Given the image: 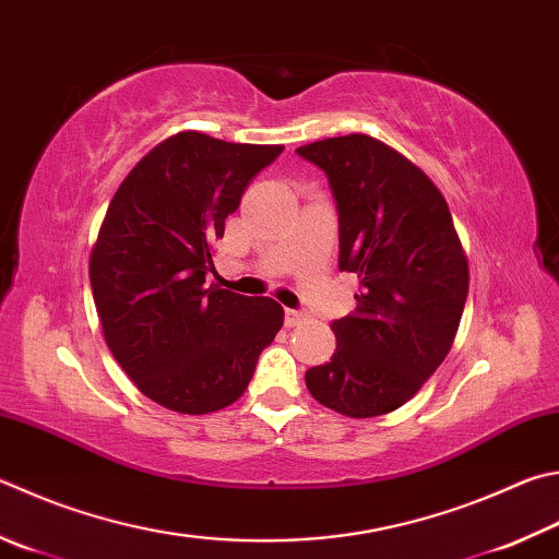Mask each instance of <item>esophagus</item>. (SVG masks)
Wrapping results in <instances>:
<instances>
[{"label":"esophagus","mask_w":559,"mask_h":559,"mask_svg":"<svg viewBox=\"0 0 559 559\" xmlns=\"http://www.w3.org/2000/svg\"><path fill=\"white\" fill-rule=\"evenodd\" d=\"M283 320H286V328H296V324L308 320V314L300 312V310H290V308H288L286 314H283Z\"/></svg>","instance_id":"obj_1"}]
</instances>
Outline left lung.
<instances>
[{"mask_svg":"<svg viewBox=\"0 0 559 559\" xmlns=\"http://www.w3.org/2000/svg\"><path fill=\"white\" fill-rule=\"evenodd\" d=\"M298 156L328 176L340 271L359 276L357 310L332 322L337 349L306 371L308 391L347 418H377L408 403L448 357L469 266L442 192L399 151L347 134Z\"/></svg>","mask_w":559,"mask_h":559,"instance_id":"1","label":"left lung"}]
</instances>
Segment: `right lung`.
Wrapping results in <instances>:
<instances>
[{"instance_id":"1","label":"right lung","mask_w":559,"mask_h":559,"mask_svg":"<svg viewBox=\"0 0 559 559\" xmlns=\"http://www.w3.org/2000/svg\"><path fill=\"white\" fill-rule=\"evenodd\" d=\"M281 151L180 131L148 151L109 202L90 257L95 308L119 367L168 411L235 403L281 330L276 300L205 281L225 219Z\"/></svg>"}]
</instances>
